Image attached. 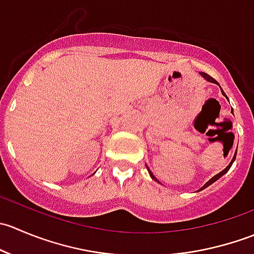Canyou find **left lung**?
Returning a JSON list of instances; mask_svg holds the SVG:
<instances>
[{"instance_id": "8db88e82", "label": "left lung", "mask_w": 254, "mask_h": 254, "mask_svg": "<svg viewBox=\"0 0 254 254\" xmlns=\"http://www.w3.org/2000/svg\"><path fill=\"white\" fill-rule=\"evenodd\" d=\"M200 76H201V77H203L204 79H206V81H207V82H211V83H217V82H216V81H215V79H214V78H212V77H210V76H209V75H207V73H205V72H200ZM220 88H221V87H220ZM221 92H222V94H224V96H225V93H224V91H222V88H221ZM225 97H226V96H225ZM226 98H227V97H226ZM236 151H237V150H236ZM236 155H237V152H235L234 157H232L231 162H230V163H229V166H227V167H226V168H225V170H224V171H221V172H220V173H217V175H216V176H214V177H212V178H211V179H210V181H207V182H206V183H205V184H204V186H203V187H201V188H200V189H199V190H198V191L203 190V189H205V188H207V187H209V186H211V184H212V183H214V182H216V181H217V179H219V178H221V177H222V176H224V175H225V173H227V172H229V170H230V168H231L232 163H234L235 158H236ZM146 167H147V166H146ZM147 171H148V175H150V176H151V178H152V179H153V181H157V178H156V177L152 175V172H151V171H150V168H148V167H147ZM157 182H158V181H157Z\"/></svg>"}]
</instances>
